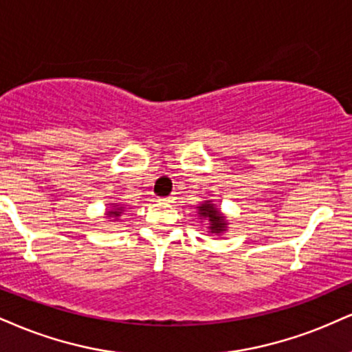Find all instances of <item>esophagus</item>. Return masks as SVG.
Masks as SVG:
<instances>
[{
	"label": "esophagus",
	"instance_id": "obj_1",
	"mask_svg": "<svg viewBox=\"0 0 352 352\" xmlns=\"http://www.w3.org/2000/svg\"><path fill=\"white\" fill-rule=\"evenodd\" d=\"M159 201H164V203H173V201H175V197H173V195H170V197H164V198H160Z\"/></svg>",
	"mask_w": 352,
	"mask_h": 352
}]
</instances>
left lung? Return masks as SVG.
Returning <instances> with one entry per match:
<instances>
[{
    "label": "left lung",
    "mask_w": 352,
    "mask_h": 352,
    "mask_svg": "<svg viewBox=\"0 0 352 352\" xmlns=\"http://www.w3.org/2000/svg\"><path fill=\"white\" fill-rule=\"evenodd\" d=\"M198 208V217L205 218L208 221V230L210 232H214V234H221V232L226 231L228 228V221L226 218L219 213V208H217V205H213L210 200L203 201Z\"/></svg>",
    "instance_id": "1"
}]
</instances>
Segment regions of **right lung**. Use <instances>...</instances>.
<instances>
[{
    "label": "right lung",
    "instance_id": "obj_1",
    "mask_svg": "<svg viewBox=\"0 0 352 352\" xmlns=\"http://www.w3.org/2000/svg\"><path fill=\"white\" fill-rule=\"evenodd\" d=\"M116 208H111L108 211V218H114L118 219L122 214V211H124V206H120V205H114Z\"/></svg>",
    "mask_w": 352,
    "mask_h": 352
}]
</instances>
